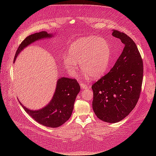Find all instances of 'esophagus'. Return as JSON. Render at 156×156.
Masks as SVG:
<instances>
[{
	"instance_id": "1",
	"label": "esophagus",
	"mask_w": 156,
	"mask_h": 156,
	"mask_svg": "<svg viewBox=\"0 0 156 156\" xmlns=\"http://www.w3.org/2000/svg\"><path fill=\"white\" fill-rule=\"evenodd\" d=\"M80 85H81V87L83 89H84V90H85V89H90L91 88L90 84H87L85 83H83L80 84Z\"/></svg>"
}]
</instances>
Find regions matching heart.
I'll return each mask as SVG.
<instances>
[{"mask_svg": "<svg viewBox=\"0 0 156 156\" xmlns=\"http://www.w3.org/2000/svg\"><path fill=\"white\" fill-rule=\"evenodd\" d=\"M111 58V48L108 42L100 37H83L70 44L68 55L63 56L65 68L71 75H75L81 64V69L87 76L93 79L102 77L106 72Z\"/></svg>", "mask_w": 156, "mask_h": 156, "instance_id": "1", "label": "heart"}]
</instances>
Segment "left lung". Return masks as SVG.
<instances>
[{"instance_id": "obj_1", "label": "left lung", "mask_w": 156, "mask_h": 156, "mask_svg": "<svg viewBox=\"0 0 156 156\" xmlns=\"http://www.w3.org/2000/svg\"><path fill=\"white\" fill-rule=\"evenodd\" d=\"M112 35L121 40L124 48L110 72L92 84V108L99 119L116 123L128 115L139 100L143 62L130 37L116 30Z\"/></svg>"}]
</instances>
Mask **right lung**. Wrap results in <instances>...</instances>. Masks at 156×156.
Masks as SVG:
<instances>
[{"label": "right lung", "mask_w": 156, "mask_h": 156, "mask_svg": "<svg viewBox=\"0 0 156 156\" xmlns=\"http://www.w3.org/2000/svg\"><path fill=\"white\" fill-rule=\"evenodd\" d=\"M53 36L51 34H48L45 31H41L27 37L19 46L14 62L20 52L28 45L37 40ZM80 89L81 87L76 79L61 77L57 81L53 98L49 104L44 108L37 111L30 110L22 105L20 101V103L27 113L37 122L45 126L55 128L64 124L70 118L73 109L75 98L80 92Z\"/></svg>", "instance_id": "1"}]
</instances>
